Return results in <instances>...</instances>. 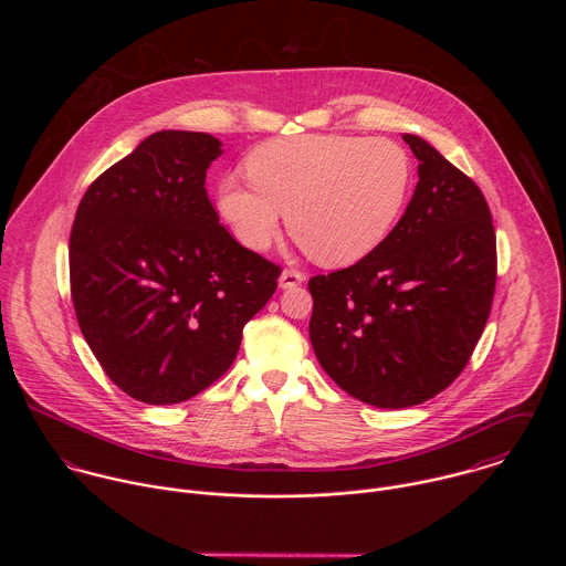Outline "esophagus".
Here are the masks:
<instances>
[{"instance_id": "obj_1", "label": "esophagus", "mask_w": 566, "mask_h": 566, "mask_svg": "<svg viewBox=\"0 0 566 566\" xmlns=\"http://www.w3.org/2000/svg\"><path fill=\"white\" fill-rule=\"evenodd\" d=\"M303 281H305V274H303L301 270L290 268V270H283V274H281V279H279V285H281L283 290H290V287L301 285Z\"/></svg>"}]
</instances>
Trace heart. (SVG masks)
Masks as SVG:
<instances>
[{"instance_id":"1","label":"heart","mask_w":566,"mask_h":566,"mask_svg":"<svg viewBox=\"0 0 566 566\" xmlns=\"http://www.w3.org/2000/svg\"><path fill=\"white\" fill-rule=\"evenodd\" d=\"M252 185L224 178L218 202L235 238L268 248L281 211L296 242L326 265H348L384 242L403 213L413 165L392 139L298 135L259 146L245 163Z\"/></svg>"}]
</instances>
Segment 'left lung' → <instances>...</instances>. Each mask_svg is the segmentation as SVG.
<instances>
[{
	"mask_svg": "<svg viewBox=\"0 0 566 566\" xmlns=\"http://www.w3.org/2000/svg\"><path fill=\"white\" fill-rule=\"evenodd\" d=\"M418 185L403 218L357 263L310 279V337L324 373L384 409L424 403L467 368L496 285L482 189L416 135Z\"/></svg>",
	"mask_w": 566,
	"mask_h": 566,
	"instance_id": "8db88e82",
	"label": "left lung"
}]
</instances>
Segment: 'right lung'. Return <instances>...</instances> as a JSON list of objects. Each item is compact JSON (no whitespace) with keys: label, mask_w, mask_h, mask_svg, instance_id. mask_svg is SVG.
I'll list each match as a JSON object with an SVG mask.
<instances>
[{"label":"right lung","mask_w":566,"mask_h":566,"mask_svg":"<svg viewBox=\"0 0 566 566\" xmlns=\"http://www.w3.org/2000/svg\"><path fill=\"white\" fill-rule=\"evenodd\" d=\"M220 146L205 133H155L99 174L76 211L70 285L82 335L142 403H182L216 384L281 276L220 224L205 189Z\"/></svg>","instance_id":"add662e5"}]
</instances>
